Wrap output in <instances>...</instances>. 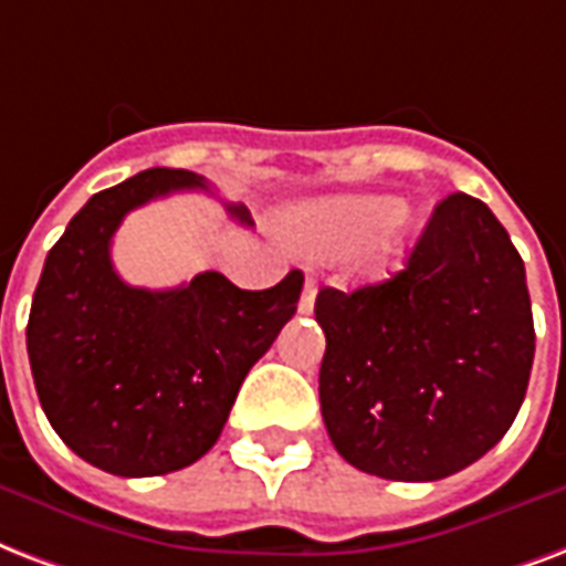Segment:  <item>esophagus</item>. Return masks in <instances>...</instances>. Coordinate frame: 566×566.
Segmentation results:
<instances>
[{
    "label": "esophagus",
    "mask_w": 566,
    "mask_h": 566,
    "mask_svg": "<svg viewBox=\"0 0 566 566\" xmlns=\"http://www.w3.org/2000/svg\"><path fill=\"white\" fill-rule=\"evenodd\" d=\"M314 300H317V282H314V279H305V287H302V296H300V312L312 314Z\"/></svg>",
    "instance_id": "1"
}]
</instances>
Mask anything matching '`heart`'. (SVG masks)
I'll return each mask as SVG.
<instances>
[{
  "label": "heart",
  "mask_w": 566,
  "mask_h": 566,
  "mask_svg": "<svg viewBox=\"0 0 566 566\" xmlns=\"http://www.w3.org/2000/svg\"><path fill=\"white\" fill-rule=\"evenodd\" d=\"M287 228L293 243L317 258L347 252L368 235L359 252V270L379 275L398 261L407 234V213L391 210L388 198L338 196L296 207L287 219Z\"/></svg>",
  "instance_id": "1"
}]
</instances>
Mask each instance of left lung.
<instances>
[{
    "instance_id": "obj_1",
    "label": "left lung",
    "mask_w": 566,
    "mask_h": 566,
    "mask_svg": "<svg viewBox=\"0 0 566 566\" xmlns=\"http://www.w3.org/2000/svg\"><path fill=\"white\" fill-rule=\"evenodd\" d=\"M321 412L335 451L386 481H439L511 430L534 361L525 266L493 210L454 192L407 266L323 287Z\"/></svg>"
}]
</instances>
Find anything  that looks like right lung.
<instances>
[{
	"label": "right lung",
	"instance_id": "obj_1",
	"mask_svg": "<svg viewBox=\"0 0 566 566\" xmlns=\"http://www.w3.org/2000/svg\"><path fill=\"white\" fill-rule=\"evenodd\" d=\"M184 189L210 187L184 168H148L88 198L46 254L25 326L53 430L120 478L178 472L216 446L245 374L302 293L300 270L266 291H240L213 270L171 291L124 282L109 254L120 219ZM228 213L252 226L243 205Z\"/></svg>",
	"mask_w": 566,
	"mask_h": 566
}]
</instances>
